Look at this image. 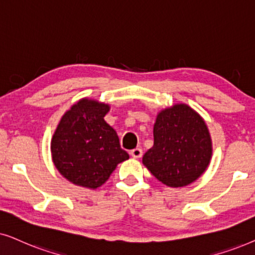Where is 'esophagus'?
Instances as JSON below:
<instances>
[{
    "mask_svg": "<svg viewBox=\"0 0 255 255\" xmlns=\"http://www.w3.org/2000/svg\"><path fill=\"white\" fill-rule=\"evenodd\" d=\"M130 155L133 156L134 158H140L142 156V149L141 148H135L130 151Z\"/></svg>",
    "mask_w": 255,
    "mask_h": 255,
    "instance_id": "34e87169",
    "label": "esophagus"
}]
</instances>
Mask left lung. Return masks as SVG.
I'll return each instance as SVG.
<instances>
[{
    "label": "left lung",
    "mask_w": 255,
    "mask_h": 255,
    "mask_svg": "<svg viewBox=\"0 0 255 255\" xmlns=\"http://www.w3.org/2000/svg\"><path fill=\"white\" fill-rule=\"evenodd\" d=\"M212 155L205 122L188 105L162 111L154 125V145L142 162L163 184L181 188L195 182Z\"/></svg>",
    "instance_id": "left-lung-1"
}]
</instances>
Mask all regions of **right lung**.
I'll use <instances>...</instances> for the list:
<instances>
[{
	"label": "right lung",
	"mask_w": 255,
	"mask_h": 255,
	"mask_svg": "<svg viewBox=\"0 0 255 255\" xmlns=\"http://www.w3.org/2000/svg\"><path fill=\"white\" fill-rule=\"evenodd\" d=\"M108 105L83 99L63 115L51 142L56 168L73 184L97 189L119 163L129 158L113 128L104 120Z\"/></svg>",
	"instance_id": "add662e5"
}]
</instances>
